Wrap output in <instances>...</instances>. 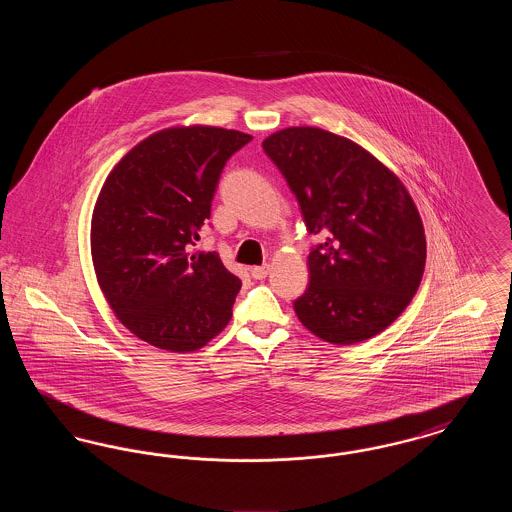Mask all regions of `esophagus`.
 <instances>
[{
	"mask_svg": "<svg viewBox=\"0 0 512 512\" xmlns=\"http://www.w3.org/2000/svg\"><path fill=\"white\" fill-rule=\"evenodd\" d=\"M268 270H270V267H268V265H261V267H253L251 268V276H253L255 280H263V278H267Z\"/></svg>",
	"mask_w": 512,
	"mask_h": 512,
	"instance_id": "1",
	"label": "esophagus"
}]
</instances>
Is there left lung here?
Returning a JSON list of instances; mask_svg holds the SVG:
<instances>
[{
  "mask_svg": "<svg viewBox=\"0 0 512 512\" xmlns=\"http://www.w3.org/2000/svg\"><path fill=\"white\" fill-rule=\"evenodd\" d=\"M263 149L286 176L311 234L309 288L299 322L320 340L351 345L384 332L411 303L426 265L413 197L395 172L357 142L317 126L270 134Z\"/></svg>",
  "mask_w": 512,
  "mask_h": 512,
  "instance_id": "left-lung-1",
  "label": "left lung"
}]
</instances>
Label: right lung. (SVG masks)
Wrapping results in <instances>:
<instances>
[{
    "mask_svg": "<svg viewBox=\"0 0 512 512\" xmlns=\"http://www.w3.org/2000/svg\"><path fill=\"white\" fill-rule=\"evenodd\" d=\"M249 140L207 124L163 128L132 147L99 190L90 228L99 288L149 345L192 353L232 318L240 278L217 251L190 249L211 217L220 172Z\"/></svg>",
    "mask_w": 512,
    "mask_h": 512,
    "instance_id": "add662e5",
    "label": "right lung"
}]
</instances>
